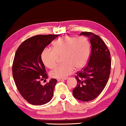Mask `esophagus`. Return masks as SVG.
Instances as JSON below:
<instances>
[{
  "label": "esophagus",
  "instance_id": "1",
  "mask_svg": "<svg viewBox=\"0 0 126 126\" xmlns=\"http://www.w3.org/2000/svg\"><path fill=\"white\" fill-rule=\"evenodd\" d=\"M67 79V78H63V79H58L57 80L58 81H62V80H66Z\"/></svg>",
  "mask_w": 126,
  "mask_h": 126
}]
</instances>
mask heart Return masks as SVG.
Instances as JSON below:
<instances>
[{"mask_svg":"<svg viewBox=\"0 0 126 126\" xmlns=\"http://www.w3.org/2000/svg\"><path fill=\"white\" fill-rule=\"evenodd\" d=\"M90 46L88 40L83 37H62L56 40L52 49L45 48L41 53V60L45 66L53 69L62 57L63 62L50 72L53 78H63L72 74L76 69H80L87 63Z\"/></svg>","mask_w":126,"mask_h":126,"instance_id":"obj_1","label":"heart"}]
</instances>
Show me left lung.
Instances as JSON below:
<instances>
[{
    "label": "left lung",
    "mask_w": 126,
    "mask_h": 126,
    "mask_svg": "<svg viewBox=\"0 0 126 126\" xmlns=\"http://www.w3.org/2000/svg\"><path fill=\"white\" fill-rule=\"evenodd\" d=\"M80 35L89 38L91 53L88 64L76 73L77 85L73 89V95L76 99L87 102L97 97L106 86L111 59L109 50L99 36L91 32H82Z\"/></svg>",
    "instance_id": "8db88e82"
}]
</instances>
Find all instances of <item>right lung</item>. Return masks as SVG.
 Segmentation results:
<instances>
[{
  "instance_id": "1",
  "label": "right lung",
  "mask_w": 126,
  "mask_h": 126,
  "mask_svg": "<svg viewBox=\"0 0 126 126\" xmlns=\"http://www.w3.org/2000/svg\"><path fill=\"white\" fill-rule=\"evenodd\" d=\"M59 35H37L25 40L16 51L12 64V75L17 89L27 102L34 105L47 103L53 96L57 80L51 79L46 85L47 72L41 60V53Z\"/></svg>"
}]
</instances>
